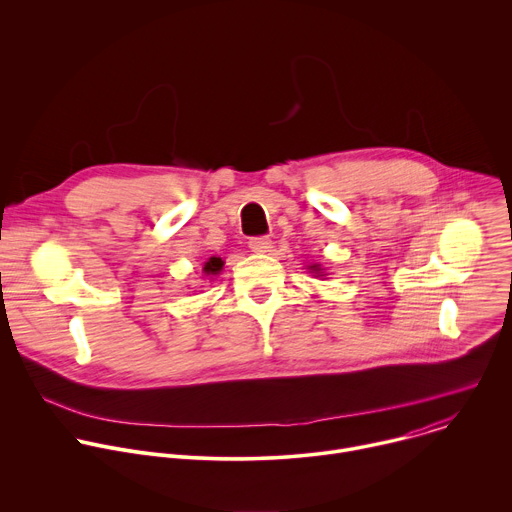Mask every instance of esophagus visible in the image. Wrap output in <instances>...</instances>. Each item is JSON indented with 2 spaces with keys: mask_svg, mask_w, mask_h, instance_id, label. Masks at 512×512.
I'll return each mask as SVG.
<instances>
[{
  "mask_svg": "<svg viewBox=\"0 0 512 512\" xmlns=\"http://www.w3.org/2000/svg\"><path fill=\"white\" fill-rule=\"evenodd\" d=\"M249 247H251V251H255V253H267V251L271 249V239L253 237V239L249 241Z\"/></svg>",
  "mask_w": 512,
  "mask_h": 512,
  "instance_id": "esophagus-1",
  "label": "esophagus"
}]
</instances>
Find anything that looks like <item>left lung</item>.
Instances as JSON below:
<instances>
[{
  "instance_id": "left-lung-1",
  "label": "left lung",
  "mask_w": 512,
  "mask_h": 512,
  "mask_svg": "<svg viewBox=\"0 0 512 512\" xmlns=\"http://www.w3.org/2000/svg\"><path fill=\"white\" fill-rule=\"evenodd\" d=\"M308 269L316 275V277H322L324 275V271H322V267L318 265V263H314V265H308Z\"/></svg>"
}]
</instances>
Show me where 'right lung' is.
<instances>
[{
  "instance_id": "add662e5",
  "label": "right lung",
  "mask_w": 512,
  "mask_h": 512,
  "mask_svg": "<svg viewBox=\"0 0 512 512\" xmlns=\"http://www.w3.org/2000/svg\"><path fill=\"white\" fill-rule=\"evenodd\" d=\"M223 265H225V261H223L221 257H210V259L204 263L202 271H204L206 275H216L218 271L223 269Z\"/></svg>"
}]
</instances>
